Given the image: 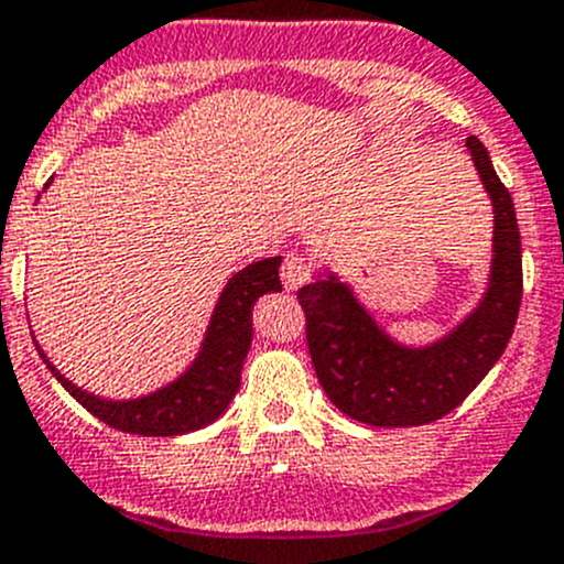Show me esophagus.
<instances>
[{"instance_id":"1","label":"esophagus","mask_w":564,"mask_h":564,"mask_svg":"<svg viewBox=\"0 0 564 564\" xmlns=\"http://www.w3.org/2000/svg\"><path fill=\"white\" fill-rule=\"evenodd\" d=\"M310 276H313V265L304 254L299 251H291L285 254V262H282V282H285L288 291H296V288L307 285Z\"/></svg>"}]
</instances>
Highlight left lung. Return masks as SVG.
Masks as SVG:
<instances>
[{"label": "left lung", "instance_id": "1", "mask_svg": "<svg viewBox=\"0 0 564 564\" xmlns=\"http://www.w3.org/2000/svg\"><path fill=\"white\" fill-rule=\"evenodd\" d=\"M468 149L496 210V254L485 299L452 335L423 348L399 346L332 273L296 293L321 388L354 421L368 426L440 421L468 399L512 337L523 296L518 218L479 138L470 135Z\"/></svg>", "mask_w": 564, "mask_h": 564}]
</instances>
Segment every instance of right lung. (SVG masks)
Listing matches in <instances>:
<instances>
[{
	"label": "right lung",
	"instance_id": "add662e5",
	"mask_svg": "<svg viewBox=\"0 0 564 564\" xmlns=\"http://www.w3.org/2000/svg\"><path fill=\"white\" fill-rule=\"evenodd\" d=\"M279 265H282V257H268V260L251 262L229 279L193 366L176 382L152 395L132 401H105L68 382L61 371H55V366H50L44 351L41 357L57 382L90 415L118 432L143 434V437H174V434L196 432L221 417L238 393L240 368L251 346V307L262 293L282 291Z\"/></svg>",
	"mask_w": 564,
	"mask_h": 564
}]
</instances>
